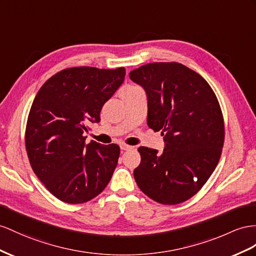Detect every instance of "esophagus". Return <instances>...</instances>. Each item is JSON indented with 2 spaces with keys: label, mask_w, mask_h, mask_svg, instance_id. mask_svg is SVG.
Returning a JSON list of instances; mask_svg holds the SVG:
<instances>
[{
  "label": "esophagus",
  "mask_w": 256,
  "mask_h": 256,
  "mask_svg": "<svg viewBox=\"0 0 256 256\" xmlns=\"http://www.w3.org/2000/svg\"><path fill=\"white\" fill-rule=\"evenodd\" d=\"M120 148L121 150H123V152H128V150H132L134 147L126 145V144H122V145H120Z\"/></svg>",
  "instance_id": "1"
}]
</instances>
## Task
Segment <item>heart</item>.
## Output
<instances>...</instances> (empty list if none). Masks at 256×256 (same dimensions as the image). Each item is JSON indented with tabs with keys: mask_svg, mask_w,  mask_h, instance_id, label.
I'll return each mask as SVG.
<instances>
[{
	"mask_svg": "<svg viewBox=\"0 0 256 256\" xmlns=\"http://www.w3.org/2000/svg\"><path fill=\"white\" fill-rule=\"evenodd\" d=\"M136 88H137V86H126V88H123L122 93H124V92H130V90H136Z\"/></svg>",
	"mask_w": 256,
	"mask_h": 256,
	"instance_id": "1",
	"label": "heart"
}]
</instances>
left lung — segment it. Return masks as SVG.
<instances>
[{
    "label": "left lung",
    "instance_id": "obj_1",
    "mask_svg": "<svg viewBox=\"0 0 256 256\" xmlns=\"http://www.w3.org/2000/svg\"><path fill=\"white\" fill-rule=\"evenodd\" d=\"M146 90L147 124L161 130L166 148L140 147L134 178L140 190L161 204L190 199L220 161L224 118L215 93L196 71L178 62H152L130 72Z\"/></svg>",
    "mask_w": 256,
    "mask_h": 256
}]
</instances>
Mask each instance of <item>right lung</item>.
<instances>
[{"label": "right lung", "mask_w": 256, "mask_h": 256, "mask_svg": "<svg viewBox=\"0 0 256 256\" xmlns=\"http://www.w3.org/2000/svg\"><path fill=\"white\" fill-rule=\"evenodd\" d=\"M123 67H74L50 76L28 116L24 142L30 164L48 190L70 204L88 202L111 180L120 156L116 144H85L90 123L124 81Z\"/></svg>", "instance_id": "1"}]
</instances>
